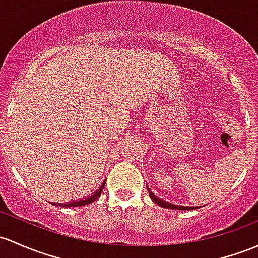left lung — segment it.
<instances>
[{
	"instance_id": "1",
	"label": "left lung",
	"mask_w": 258,
	"mask_h": 258,
	"mask_svg": "<svg viewBox=\"0 0 258 258\" xmlns=\"http://www.w3.org/2000/svg\"><path fill=\"white\" fill-rule=\"evenodd\" d=\"M149 196H150V198L155 202V203L157 204V206H160V207H162V208H170V209H179V210H189V209H192V207L176 206V204H171V203H167V202H163L160 198H157V197H155L154 193L150 192V189H149Z\"/></svg>"
}]
</instances>
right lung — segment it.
I'll use <instances>...</instances> for the list:
<instances>
[{
    "mask_svg": "<svg viewBox=\"0 0 258 258\" xmlns=\"http://www.w3.org/2000/svg\"><path fill=\"white\" fill-rule=\"evenodd\" d=\"M103 187H104V185H102V187H99L98 189H97L96 192L93 193L92 196L87 197V198H85V199H79V201L73 202V203L60 204V207H81V206H85V204H90V203H92V202H95L96 199L98 198L99 196H101L102 190H103Z\"/></svg>",
    "mask_w": 258,
    "mask_h": 258,
    "instance_id": "obj_1",
    "label": "right lung"
}]
</instances>
